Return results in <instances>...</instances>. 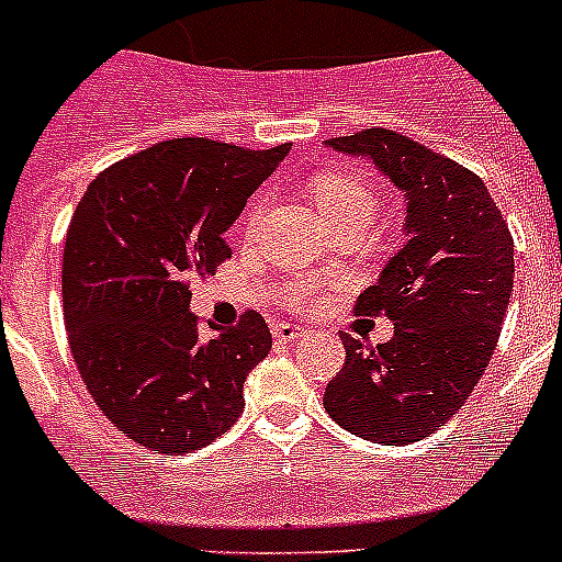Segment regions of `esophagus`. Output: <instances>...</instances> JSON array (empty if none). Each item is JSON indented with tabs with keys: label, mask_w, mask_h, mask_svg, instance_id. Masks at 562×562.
I'll list each match as a JSON object with an SVG mask.
<instances>
[{
	"label": "esophagus",
	"mask_w": 562,
	"mask_h": 562,
	"mask_svg": "<svg viewBox=\"0 0 562 562\" xmlns=\"http://www.w3.org/2000/svg\"><path fill=\"white\" fill-rule=\"evenodd\" d=\"M272 337H276V342H292L301 337V329L292 324H276L272 326Z\"/></svg>",
	"instance_id": "obj_1"
}]
</instances>
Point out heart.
<instances>
[{"instance_id": "heart-1", "label": "heart", "mask_w": 562, "mask_h": 562, "mask_svg": "<svg viewBox=\"0 0 562 562\" xmlns=\"http://www.w3.org/2000/svg\"><path fill=\"white\" fill-rule=\"evenodd\" d=\"M310 193L329 227L369 225V222L374 220V188H371V182L366 180L360 171H351V168H326V171H317L310 180ZM258 211H261V202H252L247 220L241 222L245 231H250ZM306 295H310V292H306L304 286H297V290L292 292V301H295V304H306Z\"/></svg>"}]
</instances>
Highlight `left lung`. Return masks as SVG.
Here are the masks:
<instances>
[{"mask_svg":"<svg viewBox=\"0 0 562 562\" xmlns=\"http://www.w3.org/2000/svg\"><path fill=\"white\" fill-rule=\"evenodd\" d=\"M326 143L374 160L405 193L408 238L355 306L391 317L394 337H340L346 362L324 408L374 445H408L439 430L490 366L513 295V233L479 173L394 128Z\"/></svg>","mask_w":562,"mask_h":562,"instance_id":"obj_1","label":"left lung"}]
</instances>
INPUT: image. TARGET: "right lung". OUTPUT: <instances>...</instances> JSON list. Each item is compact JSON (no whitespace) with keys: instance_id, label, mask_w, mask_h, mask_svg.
<instances>
[{"instance_id":"obj_1","label":"right lung","mask_w":562,"mask_h":562,"mask_svg":"<svg viewBox=\"0 0 562 562\" xmlns=\"http://www.w3.org/2000/svg\"><path fill=\"white\" fill-rule=\"evenodd\" d=\"M286 151L157 143L98 173L72 213L61 267L69 351L98 408L143 448L200 450L245 411L247 374L272 346L267 321L247 310L205 337L188 312L191 281L231 258L225 233Z\"/></svg>"}]
</instances>
